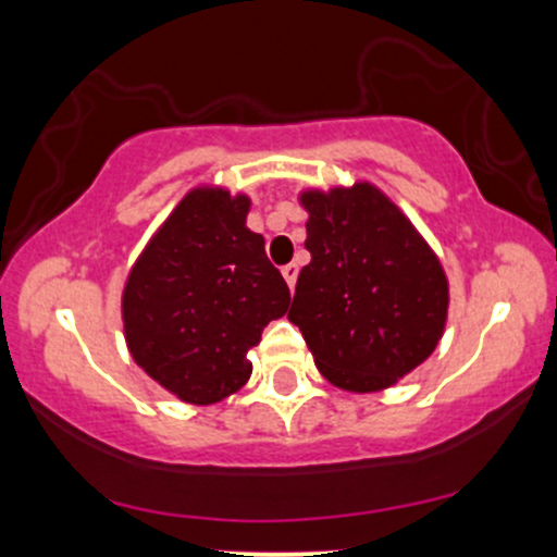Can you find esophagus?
<instances>
[{
  "label": "esophagus",
  "instance_id": "1",
  "mask_svg": "<svg viewBox=\"0 0 557 557\" xmlns=\"http://www.w3.org/2000/svg\"><path fill=\"white\" fill-rule=\"evenodd\" d=\"M283 277H285V283H287V287H296V280H298V264H287V267H283Z\"/></svg>",
  "mask_w": 557,
  "mask_h": 557
}]
</instances>
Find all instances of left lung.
<instances>
[{"instance_id": "left-lung-1", "label": "left lung", "mask_w": 557, "mask_h": 557, "mask_svg": "<svg viewBox=\"0 0 557 557\" xmlns=\"http://www.w3.org/2000/svg\"><path fill=\"white\" fill-rule=\"evenodd\" d=\"M311 261L298 274L290 319L317 369L348 393H380L437 348L450 285L424 235L369 181L304 188Z\"/></svg>"}]
</instances>
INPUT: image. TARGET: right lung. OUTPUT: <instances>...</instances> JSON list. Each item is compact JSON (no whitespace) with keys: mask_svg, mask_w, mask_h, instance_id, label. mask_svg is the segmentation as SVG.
<instances>
[{"mask_svg":"<svg viewBox=\"0 0 557 557\" xmlns=\"http://www.w3.org/2000/svg\"><path fill=\"white\" fill-rule=\"evenodd\" d=\"M251 196L196 185L154 230L123 285V332L133 361L190 406L238 393L248 350L290 304L264 238L248 230Z\"/></svg>","mask_w":557,"mask_h":557,"instance_id":"1","label":"right lung"}]
</instances>
